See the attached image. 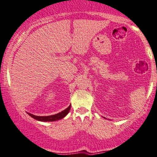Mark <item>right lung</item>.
Here are the masks:
<instances>
[{
	"label": "right lung",
	"instance_id": "1",
	"mask_svg": "<svg viewBox=\"0 0 157 157\" xmlns=\"http://www.w3.org/2000/svg\"><path fill=\"white\" fill-rule=\"evenodd\" d=\"M70 110H71V105L69 107H67L66 109H65L64 111L59 112L57 114L52 116H46V117H39V116H35L33 114L28 113L30 117L33 118L34 119L38 120L40 121H58V120H60L65 117L67 113H69Z\"/></svg>",
	"mask_w": 157,
	"mask_h": 157
}]
</instances>
